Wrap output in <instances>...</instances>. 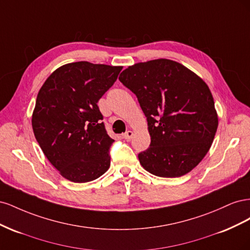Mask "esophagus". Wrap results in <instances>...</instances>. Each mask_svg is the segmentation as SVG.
<instances>
[{
  "label": "esophagus",
  "instance_id": "34e87169",
  "mask_svg": "<svg viewBox=\"0 0 250 250\" xmlns=\"http://www.w3.org/2000/svg\"><path fill=\"white\" fill-rule=\"evenodd\" d=\"M123 139H125V140H127V141H129V140H131L132 139V137H133V132L131 131V130H128V131H126L123 135Z\"/></svg>",
  "mask_w": 250,
  "mask_h": 250
}]
</instances>
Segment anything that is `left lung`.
Returning <instances> with one entry per match:
<instances>
[{
  "instance_id": "8db88e82",
  "label": "left lung",
  "mask_w": 250,
  "mask_h": 250,
  "mask_svg": "<svg viewBox=\"0 0 250 250\" xmlns=\"http://www.w3.org/2000/svg\"><path fill=\"white\" fill-rule=\"evenodd\" d=\"M119 80L137 96L151 143L139 153L143 168L160 177H180L206 156L218 117L207 83L169 59L135 63Z\"/></svg>"
}]
</instances>
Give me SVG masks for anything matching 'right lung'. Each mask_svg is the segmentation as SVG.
Here are the masks:
<instances>
[{
  "label": "right lung",
  "mask_w": 250,
  "mask_h": 250,
  "mask_svg": "<svg viewBox=\"0 0 250 250\" xmlns=\"http://www.w3.org/2000/svg\"><path fill=\"white\" fill-rule=\"evenodd\" d=\"M122 66L87 62L58 67L36 98L32 128L49 162L74 183L100 177L110 166L107 134L98 101L117 80Z\"/></svg>",
  "instance_id": "add662e5"
}]
</instances>
